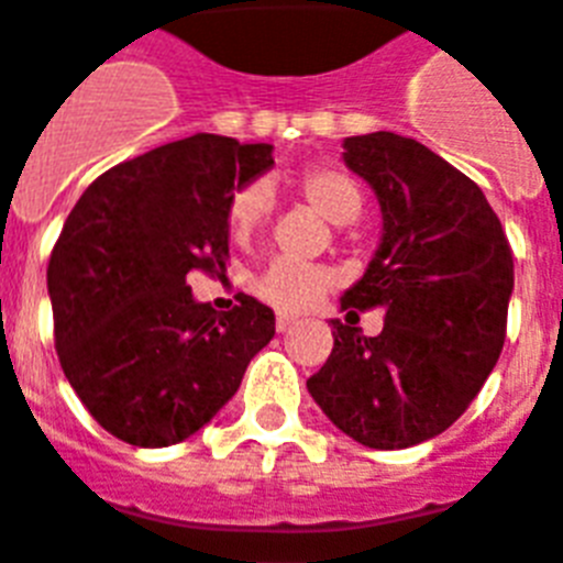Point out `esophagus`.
I'll use <instances>...</instances> for the list:
<instances>
[{"instance_id":"1","label":"esophagus","mask_w":563,"mask_h":563,"mask_svg":"<svg viewBox=\"0 0 563 563\" xmlns=\"http://www.w3.org/2000/svg\"><path fill=\"white\" fill-rule=\"evenodd\" d=\"M295 324H298V316H286V312H280V316H277V321H274L277 333H286V330H291Z\"/></svg>"}]
</instances>
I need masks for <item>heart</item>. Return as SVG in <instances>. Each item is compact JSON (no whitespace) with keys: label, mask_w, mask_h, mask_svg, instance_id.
<instances>
[{"label":"heart","mask_w":563,"mask_h":563,"mask_svg":"<svg viewBox=\"0 0 563 563\" xmlns=\"http://www.w3.org/2000/svg\"><path fill=\"white\" fill-rule=\"evenodd\" d=\"M295 192L333 224H353L362 212V189L347 172L335 166H312L295 178ZM272 201L263 184L236 189L228 203V228L236 242H247L268 219ZM335 272L321 263H300L277 256L256 274L254 291L265 303L286 312L312 307L327 289H333Z\"/></svg>","instance_id":"1"}]
</instances>
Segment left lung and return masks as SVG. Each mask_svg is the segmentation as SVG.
<instances>
[{"label":"left lung","mask_w":563,"mask_h":563,"mask_svg":"<svg viewBox=\"0 0 563 563\" xmlns=\"http://www.w3.org/2000/svg\"><path fill=\"white\" fill-rule=\"evenodd\" d=\"M344 163L374 189L383 236L307 388L344 435L402 450L453 427L497 365L515 260L482 189L418 140L347 136ZM376 306L384 333L362 336L352 318Z\"/></svg>","instance_id":"1"}]
</instances>
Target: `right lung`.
<instances>
[{
    "mask_svg": "<svg viewBox=\"0 0 563 563\" xmlns=\"http://www.w3.org/2000/svg\"><path fill=\"white\" fill-rule=\"evenodd\" d=\"M274 145L195 134L108 169L84 189L48 260L66 379L110 435L187 441L236 394L274 339V312L242 295L198 303L189 272H228V203L274 166Z\"/></svg>",
    "mask_w": 563,
    "mask_h": 563,
    "instance_id": "obj_1",
    "label": "right lung"
}]
</instances>
